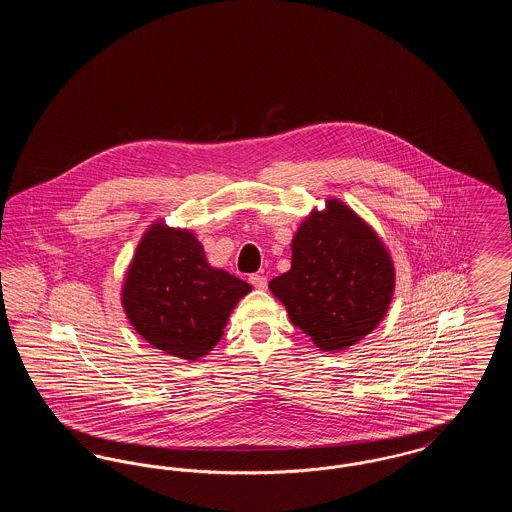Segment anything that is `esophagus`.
I'll return each instance as SVG.
<instances>
[{
	"label": "esophagus",
	"instance_id": "obj_1",
	"mask_svg": "<svg viewBox=\"0 0 512 512\" xmlns=\"http://www.w3.org/2000/svg\"><path fill=\"white\" fill-rule=\"evenodd\" d=\"M249 284H251L255 290H267V276H265V274H251V276H249Z\"/></svg>",
	"mask_w": 512,
	"mask_h": 512
}]
</instances>
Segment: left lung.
Returning a JSON list of instances; mask_svg holds the SVG:
<instances>
[{
	"instance_id": "obj_1",
	"label": "left lung",
	"mask_w": 512,
	"mask_h": 512,
	"mask_svg": "<svg viewBox=\"0 0 512 512\" xmlns=\"http://www.w3.org/2000/svg\"><path fill=\"white\" fill-rule=\"evenodd\" d=\"M395 270L374 230L330 199L292 242V268L268 282L292 318L322 351H343L370 334L390 307Z\"/></svg>"
}]
</instances>
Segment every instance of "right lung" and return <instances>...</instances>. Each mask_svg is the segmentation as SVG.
<instances>
[{
	"label": "right lung",
	"instance_id": "1",
	"mask_svg": "<svg viewBox=\"0 0 512 512\" xmlns=\"http://www.w3.org/2000/svg\"><path fill=\"white\" fill-rule=\"evenodd\" d=\"M251 286L209 267L188 230L153 224L126 272L122 307L136 332L153 347L195 361L222 338V328Z\"/></svg>",
	"mask_w": 512,
	"mask_h": 512
}]
</instances>
